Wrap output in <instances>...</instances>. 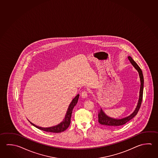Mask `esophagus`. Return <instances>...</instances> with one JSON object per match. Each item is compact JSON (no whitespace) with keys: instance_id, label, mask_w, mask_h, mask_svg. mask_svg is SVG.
<instances>
[{"instance_id":"obj_1","label":"esophagus","mask_w":158,"mask_h":158,"mask_svg":"<svg viewBox=\"0 0 158 158\" xmlns=\"http://www.w3.org/2000/svg\"><path fill=\"white\" fill-rule=\"evenodd\" d=\"M81 96V97L83 98H86L87 97H88V92L86 91H82Z\"/></svg>"}]
</instances>
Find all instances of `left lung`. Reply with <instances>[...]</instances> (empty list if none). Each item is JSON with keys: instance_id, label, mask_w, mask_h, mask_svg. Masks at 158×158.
Wrapping results in <instances>:
<instances>
[{"instance_id": "obj_1", "label": "left lung", "mask_w": 158, "mask_h": 158, "mask_svg": "<svg viewBox=\"0 0 158 158\" xmlns=\"http://www.w3.org/2000/svg\"><path fill=\"white\" fill-rule=\"evenodd\" d=\"M128 59L129 60L130 63L133 65V67L137 70L139 74V77L140 79V94H139V99L138 103L136 106L135 110L129 116H127L124 118L120 119H114L110 117H109L105 114L102 109H101L99 113H98V122L100 124L103 125L106 127L110 128H114V127H119L120 126H122L123 125L126 124L127 122H129L131 119H133L134 116L138 113L139 109L141 106L142 100H143V88H144V77L143 72L141 71V69L139 67L138 65L136 63L135 61L133 60L131 56H128Z\"/></svg>"}]
</instances>
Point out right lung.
<instances>
[{"instance_id": "add662e5", "label": "right lung", "mask_w": 158, "mask_h": 158, "mask_svg": "<svg viewBox=\"0 0 158 158\" xmlns=\"http://www.w3.org/2000/svg\"><path fill=\"white\" fill-rule=\"evenodd\" d=\"M79 97V94H78L76 97L72 100V102L70 104L69 107L68 108L67 110V114L65 116V118L63 122H61L60 124H59L57 125L52 127H38L35 124H33L32 123H31V124L33 125L35 127L39 129L40 130H43L45 131H47V132H51V133H61L67 129L68 127H69L70 124V119H71V116H72V114L73 109L74 107L75 106L76 104L78 102V99Z\"/></svg>"}]
</instances>
